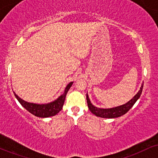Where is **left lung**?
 <instances>
[{"mask_svg":"<svg viewBox=\"0 0 158 158\" xmlns=\"http://www.w3.org/2000/svg\"><path fill=\"white\" fill-rule=\"evenodd\" d=\"M143 84L141 86L140 90H139L138 93L129 102H128L126 104L123 105V106L116 107V108H106V109H103V108H99L97 107L94 106L91 104V102H90V99L88 98V94H87V102H88V106L89 110L91 111V113L95 114L97 117H102V118H116V117H119L120 116L124 115L125 114H126L131 108V107L135 105V103L137 102V99H139L140 97L141 94L143 91Z\"/></svg>","mask_w":158,"mask_h":158,"instance_id":"1","label":"left lung"}]
</instances>
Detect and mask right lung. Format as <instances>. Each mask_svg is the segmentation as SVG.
Returning <instances> with one entry per match:
<instances>
[{"label": "right lung", "instance_id": "add662e5", "mask_svg": "<svg viewBox=\"0 0 158 158\" xmlns=\"http://www.w3.org/2000/svg\"><path fill=\"white\" fill-rule=\"evenodd\" d=\"M72 85H73V81L69 83V84L67 85L66 88H65L64 94H63L62 95H61L56 100L54 101V102L48 103V104L44 105L34 104V103L25 102L24 100H23L21 98L18 97V95H16L15 92L13 91V93L15 94L16 99H17L18 100H19V102L21 103V106H22L24 108H26L30 113L36 116V117L44 118V117H52V116H55L62 109V107L64 103L67 93H68V91L70 88V87L72 86Z\"/></svg>", "mask_w": 158, "mask_h": 158}]
</instances>
